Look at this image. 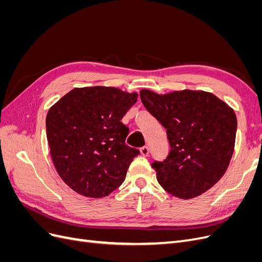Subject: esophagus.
Wrapping results in <instances>:
<instances>
[{"instance_id": "obj_1", "label": "esophagus", "mask_w": 262, "mask_h": 262, "mask_svg": "<svg viewBox=\"0 0 262 262\" xmlns=\"http://www.w3.org/2000/svg\"><path fill=\"white\" fill-rule=\"evenodd\" d=\"M140 152H141V154L143 155V156H147L148 153H149V149H148L147 146H143V147L140 148Z\"/></svg>"}]
</instances>
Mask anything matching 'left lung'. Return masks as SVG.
I'll use <instances>...</instances> for the list:
<instances>
[{
  "instance_id": "obj_1",
  "label": "left lung",
  "mask_w": 262,
  "mask_h": 262,
  "mask_svg": "<svg viewBox=\"0 0 262 262\" xmlns=\"http://www.w3.org/2000/svg\"><path fill=\"white\" fill-rule=\"evenodd\" d=\"M147 112L166 129L170 152L154 162L160 185L180 199H192L224 175L233 156L237 119L212 93L176 91L160 95L141 90Z\"/></svg>"
}]
</instances>
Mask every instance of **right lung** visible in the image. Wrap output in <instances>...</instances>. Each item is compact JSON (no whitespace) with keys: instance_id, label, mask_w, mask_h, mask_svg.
I'll use <instances>...</instances> for the list:
<instances>
[{"instance_id":"add662e5","label":"right lung","mask_w":262,"mask_h":262,"mask_svg":"<svg viewBox=\"0 0 262 262\" xmlns=\"http://www.w3.org/2000/svg\"><path fill=\"white\" fill-rule=\"evenodd\" d=\"M137 98V93L116 87H82L49 109L46 129L52 162L75 192L102 198L124 181L140 150L125 144L129 128L121 119Z\"/></svg>"}]
</instances>
